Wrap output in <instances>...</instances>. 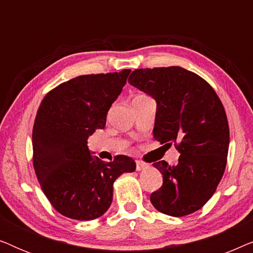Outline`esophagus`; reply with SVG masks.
I'll return each instance as SVG.
<instances>
[{"mask_svg": "<svg viewBox=\"0 0 253 253\" xmlns=\"http://www.w3.org/2000/svg\"><path fill=\"white\" fill-rule=\"evenodd\" d=\"M146 167H147V165L145 164V162L140 161V160H136V169H137V170H141V169H144Z\"/></svg>", "mask_w": 253, "mask_h": 253, "instance_id": "esophagus-1", "label": "esophagus"}]
</instances>
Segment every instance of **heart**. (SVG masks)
<instances>
[{
  "mask_svg": "<svg viewBox=\"0 0 253 253\" xmlns=\"http://www.w3.org/2000/svg\"><path fill=\"white\" fill-rule=\"evenodd\" d=\"M141 96H147V95H144V94H139V95L134 96V98H141Z\"/></svg>",
  "mask_w": 253,
  "mask_h": 253,
  "instance_id": "1",
  "label": "heart"
}]
</instances>
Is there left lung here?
Masks as SVG:
<instances>
[{
  "label": "left lung",
  "mask_w": 253,
  "mask_h": 253,
  "mask_svg": "<svg viewBox=\"0 0 253 253\" xmlns=\"http://www.w3.org/2000/svg\"><path fill=\"white\" fill-rule=\"evenodd\" d=\"M127 82L157 100L154 139L181 153L176 166L153 164L164 183L151 193L152 205L167 215H189L209 202L226 169L229 126L222 102L205 79L181 67L136 69Z\"/></svg>",
  "instance_id": "obj_1"
}]
</instances>
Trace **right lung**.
I'll return each instance as SVG.
<instances>
[{
  "instance_id": "obj_1",
  "label": "right lung",
  "mask_w": 253,
  "mask_h": 253,
  "mask_svg": "<svg viewBox=\"0 0 253 253\" xmlns=\"http://www.w3.org/2000/svg\"><path fill=\"white\" fill-rule=\"evenodd\" d=\"M130 69L83 75L50 89L33 126V167L51 206L75 220L101 216L113 202V184L136 169L126 155L93 160L87 138L106 126L107 113L122 92Z\"/></svg>"
}]
</instances>
